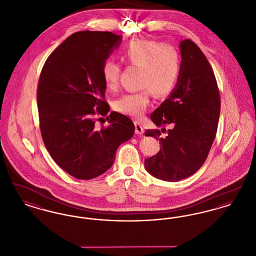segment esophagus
<instances>
[{"label": "esophagus", "mask_w": 256, "mask_h": 256, "mask_svg": "<svg viewBox=\"0 0 256 256\" xmlns=\"http://www.w3.org/2000/svg\"><path fill=\"white\" fill-rule=\"evenodd\" d=\"M135 126V134H144V128L142 126V124L139 122H134Z\"/></svg>", "instance_id": "1"}]
</instances>
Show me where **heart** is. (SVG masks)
I'll return each mask as SVG.
<instances>
[{
	"mask_svg": "<svg viewBox=\"0 0 256 256\" xmlns=\"http://www.w3.org/2000/svg\"><path fill=\"white\" fill-rule=\"evenodd\" d=\"M122 58L130 65L140 68V91L128 93L115 104L116 111L135 118L141 117L148 106L152 91L156 96L168 95L176 87L180 74V58L172 46L156 40L135 39L122 52ZM121 65L106 60L102 67L104 86L111 91L120 84Z\"/></svg>",
	"mask_w": 256,
	"mask_h": 256,
	"instance_id": "heart-1",
	"label": "heart"
}]
</instances>
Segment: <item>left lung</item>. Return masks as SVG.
I'll use <instances>...</instances> for the list:
<instances>
[{"mask_svg": "<svg viewBox=\"0 0 256 256\" xmlns=\"http://www.w3.org/2000/svg\"><path fill=\"white\" fill-rule=\"evenodd\" d=\"M182 64L178 84L170 97L150 114L156 126L146 136L158 139L160 150L145 159L146 170L165 182H178L206 162L218 128L220 97L214 72L204 54L190 39L180 42Z\"/></svg>", "mask_w": 256, "mask_h": 256, "instance_id": "1", "label": "left lung"}]
</instances>
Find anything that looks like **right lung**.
I'll use <instances>...</instances> for the list:
<instances>
[{"label": "right lung", "instance_id": "obj_1", "mask_svg": "<svg viewBox=\"0 0 256 256\" xmlns=\"http://www.w3.org/2000/svg\"><path fill=\"white\" fill-rule=\"evenodd\" d=\"M122 40L110 32L73 34L45 62L37 86L39 128L52 158L78 180L112 166L119 146L134 134L132 121L112 111L108 126L96 122L110 112L102 67Z\"/></svg>", "mask_w": 256, "mask_h": 256}]
</instances>
